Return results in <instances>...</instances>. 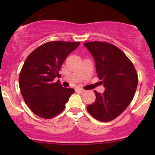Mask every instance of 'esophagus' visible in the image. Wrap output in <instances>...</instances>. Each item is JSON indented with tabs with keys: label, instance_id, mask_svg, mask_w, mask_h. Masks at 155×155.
Masks as SVG:
<instances>
[{
	"label": "esophagus",
	"instance_id": "34e87169",
	"mask_svg": "<svg viewBox=\"0 0 155 155\" xmlns=\"http://www.w3.org/2000/svg\"><path fill=\"white\" fill-rule=\"evenodd\" d=\"M76 92H81V93H82V92H85L84 90H83V89H81V88H77L76 90Z\"/></svg>",
	"mask_w": 155,
	"mask_h": 155
}]
</instances>
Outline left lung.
Listing matches in <instances>:
<instances>
[{"instance_id": "1", "label": "left lung", "mask_w": 155, "mask_h": 155, "mask_svg": "<svg viewBox=\"0 0 155 155\" xmlns=\"http://www.w3.org/2000/svg\"><path fill=\"white\" fill-rule=\"evenodd\" d=\"M84 46L93 57L97 75L105 87L95 91L96 100L87 106L89 113L101 122H109L127 108L138 86L134 65L119 48L106 42H87Z\"/></svg>"}]
</instances>
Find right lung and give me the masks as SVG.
Instances as JSON below:
<instances>
[{
	"instance_id": "right-lung-1",
	"label": "right lung",
	"mask_w": 155,
	"mask_h": 155,
	"mask_svg": "<svg viewBox=\"0 0 155 155\" xmlns=\"http://www.w3.org/2000/svg\"><path fill=\"white\" fill-rule=\"evenodd\" d=\"M79 42L51 41L32 51L21 70L19 84L25 102L35 114L50 119L65 108L74 89L54 82L67 56Z\"/></svg>"
}]
</instances>
